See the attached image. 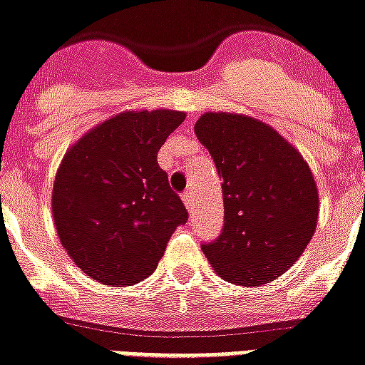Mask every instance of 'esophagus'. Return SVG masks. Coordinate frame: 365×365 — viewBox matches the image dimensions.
<instances>
[{
  "instance_id": "esophagus-1",
  "label": "esophagus",
  "mask_w": 365,
  "mask_h": 365,
  "mask_svg": "<svg viewBox=\"0 0 365 365\" xmlns=\"http://www.w3.org/2000/svg\"><path fill=\"white\" fill-rule=\"evenodd\" d=\"M182 198H183V202H185V208L191 212V210L195 208V195H192V191H185L182 195Z\"/></svg>"
}]
</instances>
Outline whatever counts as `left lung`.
<instances>
[{
	"mask_svg": "<svg viewBox=\"0 0 365 365\" xmlns=\"http://www.w3.org/2000/svg\"><path fill=\"white\" fill-rule=\"evenodd\" d=\"M195 135L223 178L225 225L202 251L219 277L257 287L283 275L311 242L319 191L309 165L268 123L206 112Z\"/></svg>",
	"mask_w": 365,
	"mask_h": 365,
	"instance_id": "1",
	"label": "left lung"
}]
</instances>
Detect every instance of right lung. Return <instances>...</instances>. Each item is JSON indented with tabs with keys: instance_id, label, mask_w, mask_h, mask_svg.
<instances>
[{
	"instance_id": "obj_1",
	"label": "right lung",
	"mask_w": 365,
	"mask_h": 365,
	"mask_svg": "<svg viewBox=\"0 0 365 365\" xmlns=\"http://www.w3.org/2000/svg\"><path fill=\"white\" fill-rule=\"evenodd\" d=\"M185 120L178 110L121 112L65 153L52 189L61 245L91 279L135 285L157 268L176 227L187 221L157 152Z\"/></svg>"
}]
</instances>
